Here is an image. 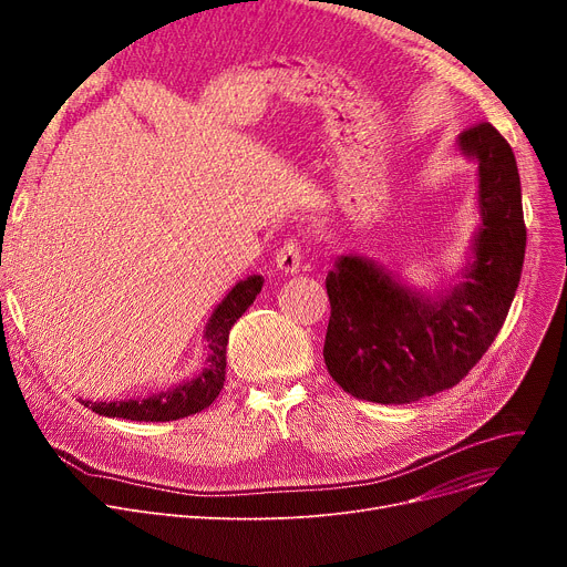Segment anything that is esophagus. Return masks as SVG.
<instances>
[{"label":"esophagus","instance_id":"34e87169","mask_svg":"<svg viewBox=\"0 0 567 567\" xmlns=\"http://www.w3.org/2000/svg\"><path fill=\"white\" fill-rule=\"evenodd\" d=\"M276 264L282 274H296L301 268V248L299 244L287 241L278 255H276Z\"/></svg>","mask_w":567,"mask_h":567}]
</instances>
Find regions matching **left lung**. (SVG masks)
I'll use <instances>...</instances> for the list:
<instances>
[{"instance_id": "8db88e82", "label": "left lung", "mask_w": 567, "mask_h": 567, "mask_svg": "<svg viewBox=\"0 0 567 567\" xmlns=\"http://www.w3.org/2000/svg\"><path fill=\"white\" fill-rule=\"evenodd\" d=\"M478 163L481 225L455 285L430 293L363 255H340L326 276L331 301L323 361L349 395L409 404L449 391L483 359L519 287L526 227L511 144L492 124L457 137Z\"/></svg>"}]
</instances>
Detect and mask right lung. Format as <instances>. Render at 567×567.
Wrapping results in <instances>:
<instances>
[{
    "mask_svg": "<svg viewBox=\"0 0 567 567\" xmlns=\"http://www.w3.org/2000/svg\"><path fill=\"white\" fill-rule=\"evenodd\" d=\"M264 278L248 276L246 280H238L225 299L214 308V315L208 317L204 329V347H206V361L204 368L186 381H178L172 389L161 393H152L146 398H131L118 402H92L80 400L84 406L96 411L105 419H124V421H142V423H167L186 419V415L199 413L206 406H212L214 400L220 395L225 383V368H227V340L231 326L241 317L257 293L261 291Z\"/></svg>",
    "mask_w": 567,
    "mask_h": 567,
    "instance_id": "1",
    "label": "right lung"
}]
</instances>
